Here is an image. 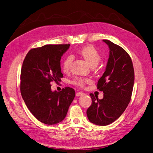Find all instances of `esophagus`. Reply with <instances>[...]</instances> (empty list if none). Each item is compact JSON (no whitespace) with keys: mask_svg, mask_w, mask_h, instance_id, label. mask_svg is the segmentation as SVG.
<instances>
[{"mask_svg":"<svg viewBox=\"0 0 153 153\" xmlns=\"http://www.w3.org/2000/svg\"><path fill=\"white\" fill-rule=\"evenodd\" d=\"M84 93L81 92H77V93H76V96L77 97H79V96H82V95H84Z\"/></svg>","mask_w":153,"mask_h":153,"instance_id":"1","label":"esophagus"}]
</instances>
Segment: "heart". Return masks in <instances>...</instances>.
<instances>
[{
	"label": "heart",
	"instance_id": "b5f03b06",
	"mask_svg": "<svg viewBox=\"0 0 153 153\" xmlns=\"http://www.w3.org/2000/svg\"><path fill=\"white\" fill-rule=\"evenodd\" d=\"M78 54L81 56L86 61L90 67L95 68L101 61V55L97 51V50L92 46L86 45L79 49L77 52ZM73 61V58L71 56H69L66 57L62 65V71L64 72H68L69 71L71 65ZM90 79H85L83 77H76L71 81L72 84L79 87H84L85 84L89 83Z\"/></svg>",
	"mask_w": 153,
	"mask_h": 153
}]
</instances>
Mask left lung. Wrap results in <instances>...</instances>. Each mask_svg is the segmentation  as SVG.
<instances>
[{
  "label": "left lung",
  "instance_id": "obj_1",
  "mask_svg": "<svg viewBox=\"0 0 153 153\" xmlns=\"http://www.w3.org/2000/svg\"><path fill=\"white\" fill-rule=\"evenodd\" d=\"M109 48V57L97 88L104 92L99 99L91 93L92 104L88 109L89 120L98 126H107L121 116L131 101L134 82V71L131 58L123 48L104 39Z\"/></svg>",
  "mask_w": 153,
  "mask_h": 153
}]
</instances>
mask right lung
Masks as SVG:
<instances>
[{"instance_id":"add662e5","label":"right lung","mask_w":153,"mask_h":153,"mask_svg":"<svg viewBox=\"0 0 153 153\" xmlns=\"http://www.w3.org/2000/svg\"><path fill=\"white\" fill-rule=\"evenodd\" d=\"M70 44L45 45L30 49L21 71L20 90L27 108L37 120L56 124L65 118L75 97L69 87L61 91H51V82L59 83L63 74L61 59Z\"/></svg>"}]
</instances>
